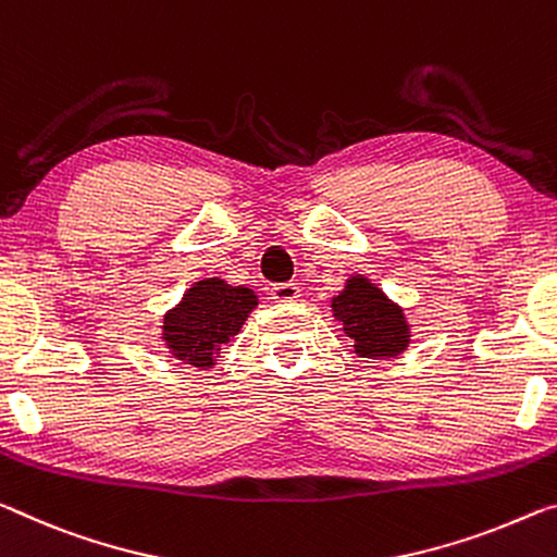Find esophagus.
Segmentation results:
<instances>
[{
	"mask_svg": "<svg viewBox=\"0 0 557 557\" xmlns=\"http://www.w3.org/2000/svg\"><path fill=\"white\" fill-rule=\"evenodd\" d=\"M270 295L272 299H277V302H293V299L299 297V287L297 282H275V285L270 287Z\"/></svg>",
	"mask_w": 557,
	"mask_h": 557,
	"instance_id": "esophagus-1",
	"label": "esophagus"
}]
</instances>
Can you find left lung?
Returning a JSON list of instances; mask_svg holds the SVG:
<instances>
[{
  "label": "left lung",
  "mask_w": 557,
  "mask_h": 557,
  "mask_svg": "<svg viewBox=\"0 0 557 557\" xmlns=\"http://www.w3.org/2000/svg\"><path fill=\"white\" fill-rule=\"evenodd\" d=\"M332 307L361 357H396L409 342L404 312L364 277H351Z\"/></svg>",
  "instance_id": "1"
}]
</instances>
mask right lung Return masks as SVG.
Returning <instances> with one entry per match:
<instances>
[{
    "instance_id": "1",
    "label": "right lung",
    "mask_w": 557,
    "mask_h": 557,
    "mask_svg": "<svg viewBox=\"0 0 557 557\" xmlns=\"http://www.w3.org/2000/svg\"><path fill=\"white\" fill-rule=\"evenodd\" d=\"M258 305L252 289L231 287L223 280H202L165 317L163 339L175 357L193 367H210Z\"/></svg>"
}]
</instances>
